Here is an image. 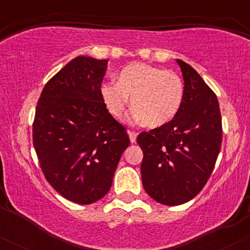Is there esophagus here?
Returning <instances> with one entry per match:
<instances>
[{"label":"esophagus","instance_id":"34e87169","mask_svg":"<svg viewBox=\"0 0 250 250\" xmlns=\"http://www.w3.org/2000/svg\"><path fill=\"white\" fill-rule=\"evenodd\" d=\"M128 135H129V139H130L131 143L136 142V136H137L136 133H134V131H128Z\"/></svg>","mask_w":250,"mask_h":250}]
</instances>
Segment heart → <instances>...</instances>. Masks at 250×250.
Returning <instances> with one entry per match:
<instances>
[{"label":"heart","mask_w":250,"mask_h":250,"mask_svg":"<svg viewBox=\"0 0 250 250\" xmlns=\"http://www.w3.org/2000/svg\"><path fill=\"white\" fill-rule=\"evenodd\" d=\"M101 95L115 119H122L130 99L134 108L131 119L157 128L177 115L185 100V84L174 71L147 63H133L120 71L116 83L102 85Z\"/></svg>","instance_id":"obj_1"}]
</instances>
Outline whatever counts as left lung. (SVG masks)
Instances as JSON below:
<instances>
[{
    "label": "left lung",
    "mask_w": 250,
    "mask_h": 250,
    "mask_svg": "<svg viewBox=\"0 0 250 250\" xmlns=\"http://www.w3.org/2000/svg\"><path fill=\"white\" fill-rule=\"evenodd\" d=\"M185 81V100L167 125L143 131V188L156 202L179 206L202 190L213 171L222 142L217 97L197 71L176 60Z\"/></svg>",
    "instance_id": "1"
}]
</instances>
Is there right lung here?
Here are the masks:
<instances>
[{"label": "right lung", "instance_id": "right-lung-1", "mask_svg": "<svg viewBox=\"0 0 250 250\" xmlns=\"http://www.w3.org/2000/svg\"><path fill=\"white\" fill-rule=\"evenodd\" d=\"M107 65L108 60L75 57L48 81L37 102L33 141L40 166L51 187L79 205L108 193L130 143L102 100Z\"/></svg>", "mask_w": 250, "mask_h": 250}]
</instances>
